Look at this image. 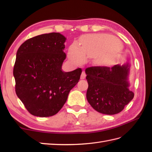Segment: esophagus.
I'll return each mask as SVG.
<instances>
[{
    "label": "esophagus",
    "mask_w": 152,
    "mask_h": 152,
    "mask_svg": "<svg viewBox=\"0 0 152 152\" xmlns=\"http://www.w3.org/2000/svg\"><path fill=\"white\" fill-rule=\"evenodd\" d=\"M86 74L85 71H83V72H82L81 77H80V78H81L82 80V79H85V78H86Z\"/></svg>",
    "instance_id": "obj_1"
}]
</instances>
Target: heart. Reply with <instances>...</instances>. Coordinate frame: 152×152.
<instances>
[{
    "mask_svg": "<svg viewBox=\"0 0 152 152\" xmlns=\"http://www.w3.org/2000/svg\"><path fill=\"white\" fill-rule=\"evenodd\" d=\"M112 42V38L101 35H91L83 37L81 40V50L74 46L70 48L69 56L77 63H82L85 57H95L107 48ZM119 45H112L109 58L118 52Z\"/></svg>",
    "mask_w": 152,
    "mask_h": 152,
    "instance_id": "heart-1",
    "label": "heart"
}]
</instances>
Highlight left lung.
<instances>
[{
  "label": "left lung",
  "instance_id": "1",
  "mask_svg": "<svg viewBox=\"0 0 152 152\" xmlns=\"http://www.w3.org/2000/svg\"><path fill=\"white\" fill-rule=\"evenodd\" d=\"M130 65L91 66L86 69L88 89L86 97L93 108L103 114L114 115L124 110L134 97L129 82Z\"/></svg>",
  "mask_w": 152,
  "mask_h": 152
}]
</instances>
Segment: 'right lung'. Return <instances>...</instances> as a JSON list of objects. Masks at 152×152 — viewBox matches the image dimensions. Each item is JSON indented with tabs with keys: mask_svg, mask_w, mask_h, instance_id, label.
I'll return each mask as SVG.
<instances>
[{
	"mask_svg": "<svg viewBox=\"0 0 152 152\" xmlns=\"http://www.w3.org/2000/svg\"><path fill=\"white\" fill-rule=\"evenodd\" d=\"M65 41L59 33L44 34L24 42L17 51L13 71L15 93L32 115L56 114L79 81L80 68L68 72L61 69Z\"/></svg>",
	"mask_w": 152,
	"mask_h": 152,
	"instance_id": "add662e5",
	"label": "right lung"
}]
</instances>
